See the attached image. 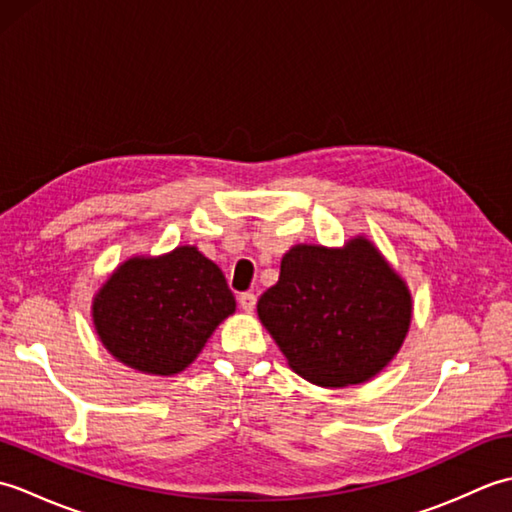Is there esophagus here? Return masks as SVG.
<instances>
[{
    "instance_id": "1",
    "label": "esophagus",
    "mask_w": 512,
    "mask_h": 512,
    "mask_svg": "<svg viewBox=\"0 0 512 512\" xmlns=\"http://www.w3.org/2000/svg\"><path fill=\"white\" fill-rule=\"evenodd\" d=\"M255 303H257V297L253 292H242V295H239V306H242L244 312H253Z\"/></svg>"
}]
</instances>
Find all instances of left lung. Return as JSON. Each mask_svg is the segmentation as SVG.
Listing matches in <instances>:
<instances>
[{"instance_id":"obj_1","label":"left lung","mask_w":512,"mask_h":512,"mask_svg":"<svg viewBox=\"0 0 512 512\" xmlns=\"http://www.w3.org/2000/svg\"><path fill=\"white\" fill-rule=\"evenodd\" d=\"M257 314L292 372L336 389L367 383L391 363L413 299L372 239L354 235L343 246H292Z\"/></svg>"}]
</instances>
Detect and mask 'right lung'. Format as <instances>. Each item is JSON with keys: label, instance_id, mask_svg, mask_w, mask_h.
Listing matches in <instances>:
<instances>
[{"label": "right lung", "instance_id": "obj_1", "mask_svg": "<svg viewBox=\"0 0 512 512\" xmlns=\"http://www.w3.org/2000/svg\"><path fill=\"white\" fill-rule=\"evenodd\" d=\"M235 308L220 266L187 244L118 264L92 299V323L118 363L176 376Z\"/></svg>", "mask_w": 512, "mask_h": 512}]
</instances>
